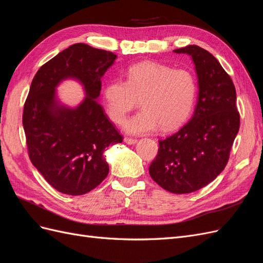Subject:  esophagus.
Instances as JSON below:
<instances>
[{
  "label": "esophagus",
  "mask_w": 263,
  "mask_h": 263,
  "mask_svg": "<svg viewBox=\"0 0 263 263\" xmlns=\"http://www.w3.org/2000/svg\"><path fill=\"white\" fill-rule=\"evenodd\" d=\"M124 141L126 142L127 145H135L137 142V139H134V138H128V137H125Z\"/></svg>",
  "instance_id": "34e87169"
}]
</instances>
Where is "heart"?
Instances as JSON below:
<instances>
[{
	"mask_svg": "<svg viewBox=\"0 0 263 263\" xmlns=\"http://www.w3.org/2000/svg\"><path fill=\"white\" fill-rule=\"evenodd\" d=\"M196 97V81L186 69H173L156 62H140L128 68L126 81L106 84V112L114 123H122L137 105L142 109L124 122L129 134L177 128L186 121Z\"/></svg>",
	"mask_w": 263,
	"mask_h": 263,
	"instance_id": "b5f03b06",
	"label": "heart"
}]
</instances>
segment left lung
Instances as JSON below:
<instances>
[{
  "label": "left lung",
  "instance_id": "left-lung-1",
  "mask_svg": "<svg viewBox=\"0 0 263 263\" xmlns=\"http://www.w3.org/2000/svg\"><path fill=\"white\" fill-rule=\"evenodd\" d=\"M191 55L197 76V102L189 123L165 139L149 166L153 180L176 194L208 185L225 169L239 130L232 79L212 53L196 45L173 50Z\"/></svg>",
  "mask_w": 263,
  "mask_h": 263
}]
</instances>
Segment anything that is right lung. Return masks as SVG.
<instances>
[{
	"instance_id": "obj_1",
	"label": "right lung",
	"mask_w": 263,
	"mask_h": 263,
	"mask_svg": "<svg viewBox=\"0 0 263 263\" xmlns=\"http://www.w3.org/2000/svg\"><path fill=\"white\" fill-rule=\"evenodd\" d=\"M117 55L74 44L41 67L24 105L23 126L31 163L59 192L82 195L97 187L108 174L103 153L123 141L99 104L101 79ZM72 78L86 97L76 108L59 101L57 86Z\"/></svg>"
}]
</instances>
